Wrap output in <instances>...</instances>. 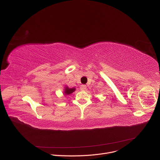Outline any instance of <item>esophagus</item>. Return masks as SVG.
Here are the masks:
<instances>
[{
	"mask_svg": "<svg viewBox=\"0 0 160 160\" xmlns=\"http://www.w3.org/2000/svg\"><path fill=\"white\" fill-rule=\"evenodd\" d=\"M87 89V86L85 85H82L80 86V90H82V91H84Z\"/></svg>",
	"mask_w": 160,
	"mask_h": 160,
	"instance_id": "34e87169",
	"label": "esophagus"
}]
</instances>
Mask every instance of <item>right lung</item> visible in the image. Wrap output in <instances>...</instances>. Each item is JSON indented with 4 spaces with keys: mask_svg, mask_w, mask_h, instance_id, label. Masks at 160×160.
Segmentation results:
<instances>
[{
    "mask_svg": "<svg viewBox=\"0 0 160 160\" xmlns=\"http://www.w3.org/2000/svg\"><path fill=\"white\" fill-rule=\"evenodd\" d=\"M75 91V88H69L68 87H65L64 90V94L65 96L66 95H70L72 94L73 92Z\"/></svg>",
    "mask_w": 160,
    "mask_h": 160,
    "instance_id": "1",
    "label": "right lung"
}]
</instances>
